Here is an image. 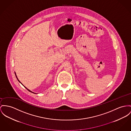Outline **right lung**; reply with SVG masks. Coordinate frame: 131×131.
Masks as SVG:
<instances>
[{
    "instance_id": "add662e5",
    "label": "right lung",
    "mask_w": 131,
    "mask_h": 131,
    "mask_svg": "<svg viewBox=\"0 0 131 131\" xmlns=\"http://www.w3.org/2000/svg\"><path fill=\"white\" fill-rule=\"evenodd\" d=\"M15 75H16V78H17V79L18 80V81H19V82H20V83H21V82H20V81H19V79H18L17 77V76H16V73H15ZM21 84H22V83H21ZM22 85H23V84H22ZM23 86H24V85H23ZM24 87H25V88H26L27 89V90H28V91H30V92H32V93H34V94H36V93H34V92H32V91H31V90H29V89H28V88H27L26 87H25V86H24Z\"/></svg>"
}]
</instances>
